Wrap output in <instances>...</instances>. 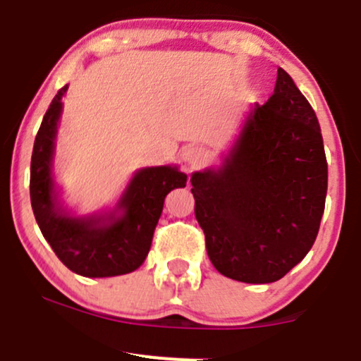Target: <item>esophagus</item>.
I'll return each mask as SVG.
<instances>
[{"label":"esophagus","instance_id":"1","mask_svg":"<svg viewBox=\"0 0 361 361\" xmlns=\"http://www.w3.org/2000/svg\"><path fill=\"white\" fill-rule=\"evenodd\" d=\"M207 159V152L202 147H190L185 150V160L190 167L201 166L204 160Z\"/></svg>","mask_w":361,"mask_h":361}]
</instances>
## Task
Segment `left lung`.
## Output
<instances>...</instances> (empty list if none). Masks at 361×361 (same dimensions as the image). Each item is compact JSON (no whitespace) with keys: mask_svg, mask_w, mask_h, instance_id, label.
<instances>
[{"mask_svg":"<svg viewBox=\"0 0 361 361\" xmlns=\"http://www.w3.org/2000/svg\"><path fill=\"white\" fill-rule=\"evenodd\" d=\"M211 264L243 283H274L312 248L329 166L318 118L278 68L274 94L255 104L220 169L190 178Z\"/></svg>","mask_w":361,"mask_h":361,"instance_id":"1","label":"left lung"}]
</instances>
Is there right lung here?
<instances>
[{
	"mask_svg": "<svg viewBox=\"0 0 361 361\" xmlns=\"http://www.w3.org/2000/svg\"><path fill=\"white\" fill-rule=\"evenodd\" d=\"M64 85L50 103L36 134L31 157L29 194L36 224L54 253L69 269L85 278H110L133 272L150 251L164 199L187 185V174L176 166L140 169L116 204L115 211L92 216H69L57 201L52 159L57 123L63 111Z\"/></svg>",
	"mask_w": 361,
	"mask_h": 361,
	"instance_id": "right-lung-1",
	"label": "right lung"
}]
</instances>
